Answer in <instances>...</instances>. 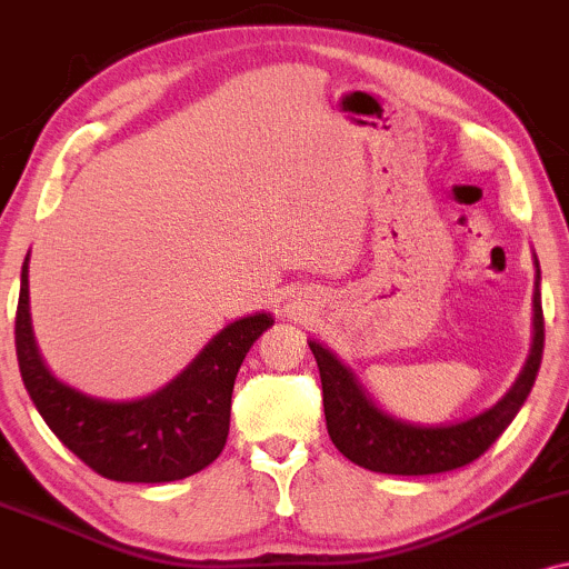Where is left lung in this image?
Masks as SVG:
<instances>
[{
	"instance_id": "8db88e82",
	"label": "left lung",
	"mask_w": 569,
	"mask_h": 569,
	"mask_svg": "<svg viewBox=\"0 0 569 569\" xmlns=\"http://www.w3.org/2000/svg\"><path fill=\"white\" fill-rule=\"evenodd\" d=\"M532 307H536L532 352L515 387L490 410L461 423H448V427H416V423L387 416L385 410H379L368 400L355 376L326 347L310 341V350L318 360L320 385H323L326 429L339 453L362 469L402 477L440 475V471H453L477 461L515 421L532 385H536L546 339L538 283L536 293H532Z\"/></svg>"
}]
</instances>
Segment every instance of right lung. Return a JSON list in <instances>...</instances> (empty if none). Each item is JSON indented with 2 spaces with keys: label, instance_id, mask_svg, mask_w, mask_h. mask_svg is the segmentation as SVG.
Returning <instances> with one entry per match:
<instances>
[{
  "label": "right lung",
  "instance_id": "right-lung-1",
  "mask_svg": "<svg viewBox=\"0 0 569 569\" xmlns=\"http://www.w3.org/2000/svg\"><path fill=\"white\" fill-rule=\"evenodd\" d=\"M272 326L267 312L230 323L156 395L94 400L47 371L31 333L29 257L20 272L16 352L20 376L47 427L89 469L116 482H174L207 469L230 432V397L251 345Z\"/></svg>",
  "mask_w": 569,
  "mask_h": 569
}]
</instances>
